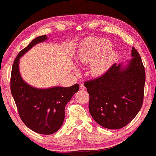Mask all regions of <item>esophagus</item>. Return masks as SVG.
I'll return each instance as SVG.
<instances>
[{"label": "esophagus", "instance_id": "1", "mask_svg": "<svg viewBox=\"0 0 156 156\" xmlns=\"http://www.w3.org/2000/svg\"><path fill=\"white\" fill-rule=\"evenodd\" d=\"M80 89H82V90H85L86 89V87L83 84H80Z\"/></svg>", "mask_w": 156, "mask_h": 156}]
</instances>
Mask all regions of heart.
<instances>
[{"label":"heart","instance_id":"heart-1","mask_svg":"<svg viewBox=\"0 0 156 156\" xmlns=\"http://www.w3.org/2000/svg\"><path fill=\"white\" fill-rule=\"evenodd\" d=\"M112 44L108 40L99 37L87 40L79 55L82 64L94 63L91 72L95 75L104 73L116 57V53L110 50Z\"/></svg>","mask_w":156,"mask_h":156}]
</instances>
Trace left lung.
Listing matches in <instances>:
<instances>
[{
    "instance_id": "8db88e82",
    "label": "left lung",
    "mask_w": 156,
    "mask_h": 156,
    "mask_svg": "<svg viewBox=\"0 0 156 156\" xmlns=\"http://www.w3.org/2000/svg\"><path fill=\"white\" fill-rule=\"evenodd\" d=\"M133 57L126 68L115 63L102 75L84 83L89 94V110L98 124L119 129L131 122L142 107L146 72L139 53L132 48Z\"/></svg>"
}]
</instances>
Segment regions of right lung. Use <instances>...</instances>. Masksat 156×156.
I'll return each mask as SVG.
<instances>
[{
  "label": "right lung",
  "mask_w": 156,
  "mask_h": 156,
  "mask_svg": "<svg viewBox=\"0 0 156 156\" xmlns=\"http://www.w3.org/2000/svg\"><path fill=\"white\" fill-rule=\"evenodd\" d=\"M47 39L46 35L34 39L18 53L10 76V91L23 122L37 133L50 135L58 131L65 119V108L80 85L40 89L27 84L19 72V59L32 47Z\"/></svg>",
  "instance_id": "obj_1"
}]
</instances>
